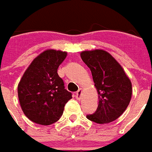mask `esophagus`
<instances>
[{"label":"esophagus","instance_id":"1","mask_svg":"<svg viewBox=\"0 0 152 152\" xmlns=\"http://www.w3.org/2000/svg\"><path fill=\"white\" fill-rule=\"evenodd\" d=\"M82 94H83V90L82 89H79L76 94V97L77 99H81L82 98Z\"/></svg>","mask_w":152,"mask_h":152}]
</instances>
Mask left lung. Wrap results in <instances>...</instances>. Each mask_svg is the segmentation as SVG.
<instances>
[{
    "instance_id": "obj_1",
    "label": "left lung",
    "mask_w": 152,
    "mask_h": 152,
    "mask_svg": "<svg viewBox=\"0 0 152 152\" xmlns=\"http://www.w3.org/2000/svg\"><path fill=\"white\" fill-rule=\"evenodd\" d=\"M81 58L93 76L98 95L97 110L87 118L99 124L116 120L127 109L132 97V83L121 64L102 49L83 51Z\"/></svg>"
}]
</instances>
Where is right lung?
Wrapping results in <instances>:
<instances>
[{
    "label": "right lung",
    "mask_w": 152,
    "mask_h": 152,
    "mask_svg": "<svg viewBox=\"0 0 152 152\" xmlns=\"http://www.w3.org/2000/svg\"><path fill=\"white\" fill-rule=\"evenodd\" d=\"M66 56V52L46 50L24 71L18 85V96L23 114L33 122L41 125L56 122L65 104L72 99L57 72Z\"/></svg>",
    "instance_id": "1"
}]
</instances>
